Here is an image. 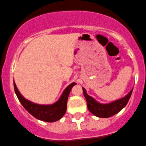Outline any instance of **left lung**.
I'll return each mask as SVG.
<instances>
[{"label":"left lung","instance_id":"1","mask_svg":"<svg viewBox=\"0 0 146 146\" xmlns=\"http://www.w3.org/2000/svg\"><path fill=\"white\" fill-rule=\"evenodd\" d=\"M82 88L84 95L87 102V107L88 110L94 115L102 118L110 117L121 111L127 105L133 92L132 89L125 97L114 101L109 104H101L99 102H96L93 97L87 94L85 88Z\"/></svg>","mask_w":146,"mask_h":146}]
</instances>
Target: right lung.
<instances>
[{
  "label": "right lung",
  "instance_id": "right-lung-1",
  "mask_svg": "<svg viewBox=\"0 0 146 146\" xmlns=\"http://www.w3.org/2000/svg\"><path fill=\"white\" fill-rule=\"evenodd\" d=\"M76 84V83H72L68 86H67V88L62 92L59 100L57 101L54 104H49V105L35 104L27 100L23 97L22 95L19 92L15 82L13 83V86L18 99L23 107L29 114L39 120L53 122L59 120L65 114L67 110V102H68L69 94L71 88Z\"/></svg>",
  "mask_w": 146,
  "mask_h": 146
}]
</instances>
